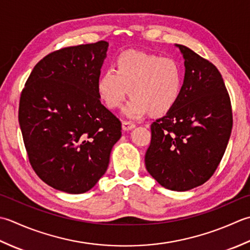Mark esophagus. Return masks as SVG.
I'll return each mask as SVG.
<instances>
[{
  "label": "esophagus",
  "instance_id": "34e87169",
  "mask_svg": "<svg viewBox=\"0 0 250 250\" xmlns=\"http://www.w3.org/2000/svg\"><path fill=\"white\" fill-rule=\"evenodd\" d=\"M135 127H136V125L134 123H130V122L124 121L123 123H122V128H123L124 131H128V130L134 129Z\"/></svg>",
  "mask_w": 250,
  "mask_h": 250
}]
</instances>
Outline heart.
<instances>
[{
    "instance_id": "obj_1",
    "label": "heart",
    "mask_w": 250,
    "mask_h": 250,
    "mask_svg": "<svg viewBox=\"0 0 250 250\" xmlns=\"http://www.w3.org/2000/svg\"><path fill=\"white\" fill-rule=\"evenodd\" d=\"M115 70L105 69L97 81V93L109 109L123 104L127 118L139 119L150 112L164 115L179 101L183 88V72L174 58L128 50L115 59Z\"/></svg>"
}]
</instances>
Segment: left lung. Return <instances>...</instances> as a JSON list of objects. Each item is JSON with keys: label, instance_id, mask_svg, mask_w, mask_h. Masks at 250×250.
Instances as JSON below:
<instances>
[{"label": "left lung", "instance_id": "obj_1", "mask_svg": "<svg viewBox=\"0 0 250 250\" xmlns=\"http://www.w3.org/2000/svg\"><path fill=\"white\" fill-rule=\"evenodd\" d=\"M185 58L179 101L151 125L146 170L162 187L188 191L205 183L216 171L231 136L230 96L210 61L176 44Z\"/></svg>", "mask_w": 250, "mask_h": 250}]
</instances>
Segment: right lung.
Here are the masks:
<instances>
[{"mask_svg": "<svg viewBox=\"0 0 250 250\" xmlns=\"http://www.w3.org/2000/svg\"><path fill=\"white\" fill-rule=\"evenodd\" d=\"M108 46L99 41L48 54L20 95L18 120L30 164L46 185L70 194L98 182L122 136L120 120L97 93Z\"/></svg>", "mask_w": 250, "mask_h": 250, "instance_id": "add662e5", "label": "right lung"}]
</instances>
